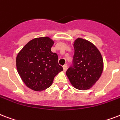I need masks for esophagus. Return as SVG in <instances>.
<instances>
[{
    "instance_id": "34e87169",
    "label": "esophagus",
    "mask_w": 120,
    "mask_h": 120,
    "mask_svg": "<svg viewBox=\"0 0 120 120\" xmlns=\"http://www.w3.org/2000/svg\"><path fill=\"white\" fill-rule=\"evenodd\" d=\"M63 68H64V72H65L67 69V65L65 64V65H64V66H63Z\"/></svg>"
}]
</instances>
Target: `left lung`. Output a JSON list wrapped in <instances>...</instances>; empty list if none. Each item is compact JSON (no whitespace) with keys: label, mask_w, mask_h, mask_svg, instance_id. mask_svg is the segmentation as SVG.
Listing matches in <instances>:
<instances>
[{"label":"left lung","mask_w":120,"mask_h":120,"mask_svg":"<svg viewBox=\"0 0 120 120\" xmlns=\"http://www.w3.org/2000/svg\"><path fill=\"white\" fill-rule=\"evenodd\" d=\"M74 46L73 64L66 74L74 87L87 90L94 84L103 72V58L98 48L87 40L78 38Z\"/></svg>","instance_id":"left-lung-1"}]
</instances>
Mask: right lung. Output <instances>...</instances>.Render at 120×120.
I'll list each match as a JSON object with an SVG mask.
<instances>
[{"mask_svg": "<svg viewBox=\"0 0 120 120\" xmlns=\"http://www.w3.org/2000/svg\"><path fill=\"white\" fill-rule=\"evenodd\" d=\"M53 43L48 37L35 38L17 55V72L24 84L33 90L40 91L49 87L55 76L63 70L57 54L51 51Z\"/></svg>", "mask_w": 120, "mask_h": 120, "instance_id": "1", "label": "right lung"}]
</instances>
